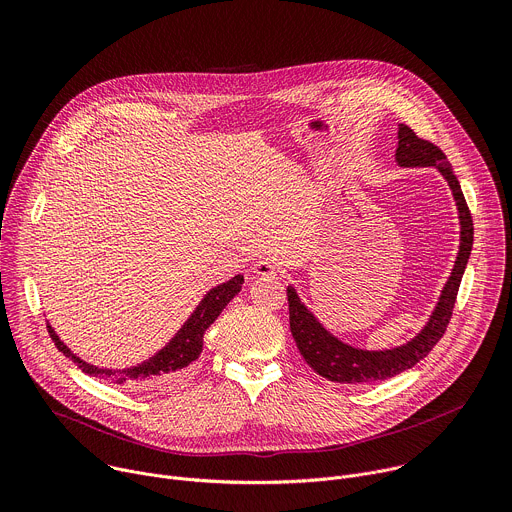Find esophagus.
<instances>
[{"instance_id": "obj_1", "label": "esophagus", "mask_w": 512, "mask_h": 512, "mask_svg": "<svg viewBox=\"0 0 512 512\" xmlns=\"http://www.w3.org/2000/svg\"><path fill=\"white\" fill-rule=\"evenodd\" d=\"M253 273L261 275V277H269V275L277 273V265L273 261H269V259H259L253 265Z\"/></svg>"}]
</instances>
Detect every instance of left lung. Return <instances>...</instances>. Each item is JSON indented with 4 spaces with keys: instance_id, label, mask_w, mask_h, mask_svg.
I'll list each match as a JSON object with an SVG mask.
<instances>
[{
    "instance_id": "1",
    "label": "left lung",
    "mask_w": 512,
    "mask_h": 512,
    "mask_svg": "<svg viewBox=\"0 0 512 512\" xmlns=\"http://www.w3.org/2000/svg\"><path fill=\"white\" fill-rule=\"evenodd\" d=\"M397 137H399V145L395 152V160L401 168L433 166L446 178L458 206L460 251L456 257L452 275L448 277L442 289V296L437 300L435 310L431 312L423 330L415 338H411L407 344H401L391 350H362L338 340L302 304L298 291L291 285L287 287L289 330L294 334V340L310 367L320 377L332 383H352V385L375 383V381L391 379L415 367V364L421 358H425L431 352V348L444 336L454 312L462 275L470 259V251L474 243V225H472V216H470L466 198L462 194L460 182L452 172V164L448 162L446 154L437 148V145L417 137L415 131L405 123L399 125Z\"/></svg>"
}]
</instances>
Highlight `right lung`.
Returning <instances> with one entry per match:
<instances>
[{"mask_svg": "<svg viewBox=\"0 0 512 512\" xmlns=\"http://www.w3.org/2000/svg\"><path fill=\"white\" fill-rule=\"evenodd\" d=\"M243 275H235L227 283H221L212 287L208 294L202 298V302L196 306V310L190 314V318L184 322V326L176 332V336L154 356L148 360H143L141 364H135V367L113 371V369H99L93 367V364L85 362L77 354H72L70 348L56 336L54 328L48 324L50 338L54 340L56 348L68 356L77 367L91 375V377H103L109 383L117 385H127L135 389H150V391H162L168 389L182 379L188 377L192 371L194 360L202 352V338L208 326L218 318L227 304L239 294L243 287Z\"/></svg>", "mask_w": 512, "mask_h": 512, "instance_id": "add662e5", "label": "right lung"}]
</instances>
